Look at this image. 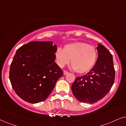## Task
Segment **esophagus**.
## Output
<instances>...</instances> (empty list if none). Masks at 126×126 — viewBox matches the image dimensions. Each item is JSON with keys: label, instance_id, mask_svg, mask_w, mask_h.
Returning a JSON list of instances; mask_svg holds the SVG:
<instances>
[{"label": "esophagus", "instance_id": "34e87169", "mask_svg": "<svg viewBox=\"0 0 126 126\" xmlns=\"http://www.w3.org/2000/svg\"><path fill=\"white\" fill-rule=\"evenodd\" d=\"M68 73V72L67 71H65V70H64V71H63V74H64V75H67Z\"/></svg>", "mask_w": 126, "mask_h": 126}]
</instances>
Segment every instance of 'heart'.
Instances as JSON below:
<instances>
[{
    "mask_svg": "<svg viewBox=\"0 0 126 126\" xmlns=\"http://www.w3.org/2000/svg\"><path fill=\"white\" fill-rule=\"evenodd\" d=\"M57 64L60 67L71 64L77 73L85 74L92 69L96 63L97 52L93 46L83 42L66 44L64 48H58L55 52Z\"/></svg>",
    "mask_w": 126,
    "mask_h": 126,
    "instance_id": "b5f03b06",
    "label": "heart"
}]
</instances>
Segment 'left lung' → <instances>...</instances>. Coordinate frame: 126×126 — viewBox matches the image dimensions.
<instances>
[{"instance_id":"obj_1","label":"left lung","mask_w":126,"mask_h":126,"mask_svg":"<svg viewBox=\"0 0 126 126\" xmlns=\"http://www.w3.org/2000/svg\"><path fill=\"white\" fill-rule=\"evenodd\" d=\"M97 50L98 58L94 66L86 75L77 77L71 86L74 95L82 103L93 104L101 100L110 92L115 80L112 54L100 44Z\"/></svg>"}]
</instances>
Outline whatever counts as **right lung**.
<instances>
[{
  "instance_id": "obj_1",
  "label": "right lung",
  "mask_w": 126,
  "mask_h": 126,
  "mask_svg": "<svg viewBox=\"0 0 126 126\" xmlns=\"http://www.w3.org/2000/svg\"><path fill=\"white\" fill-rule=\"evenodd\" d=\"M57 46L52 41H32L16 50L9 77L18 96L38 103L51 93L63 72L55 62Z\"/></svg>"
}]
</instances>
